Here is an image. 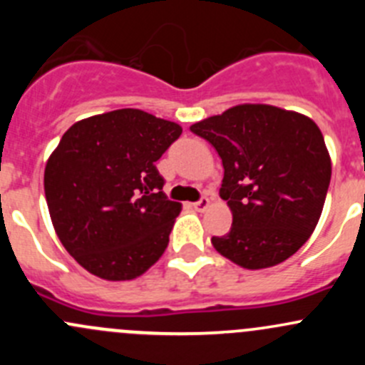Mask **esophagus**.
<instances>
[{"mask_svg":"<svg viewBox=\"0 0 365 365\" xmlns=\"http://www.w3.org/2000/svg\"><path fill=\"white\" fill-rule=\"evenodd\" d=\"M210 206V200L208 197H201L200 201H196V203H192V208L196 210V212H205L206 208Z\"/></svg>","mask_w":365,"mask_h":365,"instance_id":"1","label":"esophagus"}]
</instances>
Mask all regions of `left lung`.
Instances as JSON below:
<instances>
[{
	"label": "left lung",
	"mask_w": 365,
	"mask_h": 365,
	"mask_svg": "<svg viewBox=\"0 0 365 365\" xmlns=\"http://www.w3.org/2000/svg\"><path fill=\"white\" fill-rule=\"evenodd\" d=\"M222 159L220 197L233 215L215 251L247 270L275 267L314 231L332 176L318 125L268 104H238L190 125Z\"/></svg>",
	"instance_id": "obj_1"
}]
</instances>
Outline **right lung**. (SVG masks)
Returning a JSON list of instances; mask_svg holds the SVG:
<instances>
[{
  "instance_id": "1",
  "label": "right lung",
  "mask_w": 365,
  "mask_h": 365,
  "mask_svg": "<svg viewBox=\"0 0 365 365\" xmlns=\"http://www.w3.org/2000/svg\"><path fill=\"white\" fill-rule=\"evenodd\" d=\"M182 127L141 109L76 121L47 159L43 190L58 238L84 270L132 281L159 261L182 205L155 162Z\"/></svg>"
}]
</instances>
